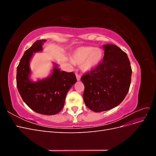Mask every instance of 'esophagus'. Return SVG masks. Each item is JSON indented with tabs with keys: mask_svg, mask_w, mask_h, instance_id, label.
<instances>
[{
	"mask_svg": "<svg viewBox=\"0 0 156 156\" xmlns=\"http://www.w3.org/2000/svg\"><path fill=\"white\" fill-rule=\"evenodd\" d=\"M76 78H77V81H80V80H81V76H80L79 75H76Z\"/></svg>",
	"mask_w": 156,
	"mask_h": 156,
	"instance_id": "1",
	"label": "esophagus"
}]
</instances>
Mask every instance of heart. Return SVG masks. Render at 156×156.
Wrapping results in <instances>:
<instances>
[{
	"label": "heart",
	"instance_id": "b5f03b06",
	"mask_svg": "<svg viewBox=\"0 0 156 156\" xmlns=\"http://www.w3.org/2000/svg\"><path fill=\"white\" fill-rule=\"evenodd\" d=\"M101 49L93 46H81L75 49L71 56L72 62L80 64V68L84 72L95 69L103 58Z\"/></svg>",
	"mask_w": 156,
	"mask_h": 156
}]
</instances>
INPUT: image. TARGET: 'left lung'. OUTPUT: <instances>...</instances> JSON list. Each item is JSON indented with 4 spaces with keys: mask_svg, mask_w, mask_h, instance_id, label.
<instances>
[{
    "mask_svg": "<svg viewBox=\"0 0 156 156\" xmlns=\"http://www.w3.org/2000/svg\"><path fill=\"white\" fill-rule=\"evenodd\" d=\"M101 64L82 76L84 103L92 111H108L119 105L129 91L132 70L127 54L112 44L103 45Z\"/></svg>",
    "mask_w": 156,
    "mask_h": 156,
    "instance_id": "obj_1",
    "label": "left lung"
}]
</instances>
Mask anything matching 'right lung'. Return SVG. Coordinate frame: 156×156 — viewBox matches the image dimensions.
Segmentation results:
<instances>
[{
    "label": "right lung",
    "instance_id": "right-lung-1",
    "mask_svg": "<svg viewBox=\"0 0 156 156\" xmlns=\"http://www.w3.org/2000/svg\"><path fill=\"white\" fill-rule=\"evenodd\" d=\"M45 41L37 40L25 52L17 68V87L23 100L32 110L41 115H54L62 109L66 94L77 79L73 72L60 71L55 62L48 77L36 81L30 79V60L34 53L43 51Z\"/></svg>",
    "mask_w": 156,
    "mask_h": 156
}]
</instances>
